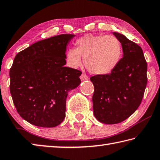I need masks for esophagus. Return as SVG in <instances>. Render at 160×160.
Returning a JSON list of instances; mask_svg holds the SVG:
<instances>
[{"label": "esophagus", "mask_w": 160, "mask_h": 160, "mask_svg": "<svg viewBox=\"0 0 160 160\" xmlns=\"http://www.w3.org/2000/svg\"><path fill=\"white\" fill-rule=\"evenodd\" d=\"M80 80L82 81H85V80H88L89 78L88 75H86L85 74H82L80 75Z\"/></svg>", "instance_id": "obj_1"}]
</instances>
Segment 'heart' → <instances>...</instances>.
Masks as SVG:
<instances>
[{
    "mask_svg": "<svg viewBox=\"0 0 160 160\" xmlns=\"http://www.w3.org/2000/svg\"><path fill=\"white\" fill-rule=\"evenodd\" d=\"M75 48H71L66 52L68 66L77 68L84 63L89 72L96 75L112 72L120 63L122 48L117 38L111 35L87 34L77 39Z\"/></svg>",
    "mask_w": 160,
    "mask_h": 160,
    "instance_id": "b5f03b06",
    "label": "heart"
}]
</instances>
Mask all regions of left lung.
<instances>
[{
	"mask_svg": "<svg viewBox=\"0 0 160 160\" xmlns=\"http://www.w3.org/2000/svg\"><path fill=\"white\" fill-rule=\"evenodd\" d=\"M112 33L120 40L123 57L112 72L90 78L94 86V117L108 124L122 122L137 110L147 85V63L141 48L123 34Z\"/></svg>",
	"mask_w": 160,
	"mask_h": 160,
	"instance_id": "obj_1",
	"label": "left lung"
}]
</instances>
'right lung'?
I'll use <instances>...</instances> for the list:
<instances>
[{
    "label": "right lung",
    "mask_w": 160,
    "mask_h": 160,
    "mask_svg": "<svg viewBox=\"0 0 160 160\" xmlns=\"http://www.w3.org/2000/svg\"><path fill=\"white\" fill-rule=\"evenodd\" d=\"M75 35L40 40L19 52L10 70V94L19 115L31 124L54 127L66 116L68 93L81 71L66 67V50Z\"/></svg>",
    "instance_id": "1"
}]
</instances>
